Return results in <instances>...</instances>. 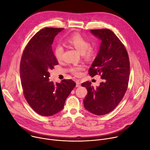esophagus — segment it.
Wrapping results in <instances>:
<instances>
[{
	"instance_id": "obj_1",
	"label": "esophagus",
	"mask_w": 150,
	"mask_h": 150,
	"mask_svg": "<svg viewBox=\"0 0 150 150\" xmlns=\"http://www.w3.org/2000/svg\"><path fill=\"white\" fill-rule=\"evenodd\" d=\"M81 86V83H79V81H77L76 82V87H79Z\"/></svg>"
}]
</instances>
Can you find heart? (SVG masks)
I'll return each instance as SVG.
<instances>
[{"label":"heart","instance_id":"obj_1","mask_svg":"<svg viewBox=\"0 0 150 150\" xmlns=\"http://www.w3.org/2000/svg\"><path fill=\"white\" fill-rule=\"evenodd\" d=\"M68 44L74 47L79 52L82 54L83 57L86 60H91L96 54V49L94 47L90 45L89 40L78 33L71 35L66 39ZM64 52V48L62 45H57L54 50V54L56 59L60 61L62 59ZM84 69L83 65L72 66L70 68V71L76 76L81 75V71Z\"/></svg>","mask_w":150,"mask_h":150}]
</instances>
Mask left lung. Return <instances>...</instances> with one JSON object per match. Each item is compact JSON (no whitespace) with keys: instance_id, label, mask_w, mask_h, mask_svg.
I'll list each match as a JSON object with an SVG mask.
<instances>
[{"instance_id":"8db88e82","label":"left lung","mask_w":150,"mask_h":150,"mask_svg":"<svg viewBox=\"0 0 150 150\" xmlns=\"http://www.w3.org/2000/svg\"><path fill=\"white\" fill-rule=\"evenodd\" d=\"M91 32L101 40L99 53L90 67L89 75L104 79L94 88L86 81L81 86L87 90L84 106L87 111L103 115L113 111L123 98L130 76V62L125 46L111 30L93 29Z\"/></svg>"}]
</instances>
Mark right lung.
Returning <instances> with one entry per match:
<instances>
[{
	"label": "right lung",
	"mask_w": 150,
	"mask_h": 150,
	"mask_svg": "<svg viewBox=\"0 0 150 150\" xmlns=\"http://www.w3.org/2000/svg\"><path fill=\"white\" fill-rule=\"evenodd\" d=\"M63 28H46L37 32L25 46L21 59L20 79L24 98L33 110L42 116L60 111L76 83L63 79L49 81V69L59 64L52 50L55 36Z\"/></svg>",
	"instance_id": "obj_1"
}]
</instances>
